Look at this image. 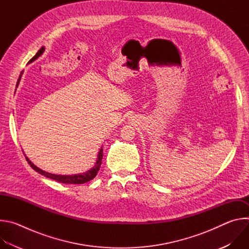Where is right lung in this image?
Returning <instances> with one entry per match:
<instances>
[{
    "instance_id": "1",
    "label": "right lung",
    "mask_w": 249,
    "mask_h": 249,
    "mask_svg": "<svg viewBox=\"0 0 249 249\" xmlns=\"http://www.w3.org/2000/svg\"><path fill=\"white\" fill-rule=\"evenodd\" d=\"M45 48L44 47H41V49L36 53V55H35L30 61L29 63L33 62L34 60H36L39 56L42 55V53L44 52ZM23 74V72L20 73L19 75V78L17 82V88L18 87V84L20 82V79H21V75ZM102 148H100L98 154H97V159H96V161L94 163V165L89 169L88 170L87 172H84V173H81V174H73V175H60V174H53V173H49V172H46L42 169H40L39 167H37L35 164H33L29 159L25 156V159L28 162V164L35 170L36 172L40 173L41 175H44L45 177H48V178H51L53 180H56V181H59L61 183H67V184H83V183H86L91 179H93L94 177L96 176L99 168H100V165H101V160H102Z\"/></svg>"
}]
</instances>
